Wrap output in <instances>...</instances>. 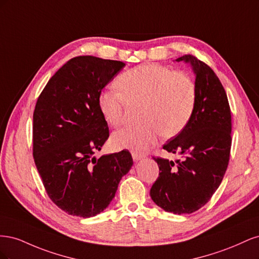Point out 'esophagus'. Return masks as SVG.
<instances>
[{
	"label": "esophagus",
	"instance_id": "34e87169",
	"mask_svg": "<svg viewBox=\"0 0 259 259\" xmlns=\"http://www.w3.org/2000/svg\"><path fill=\"white\" fill-rule=\"evenodd\" d=\"M132 156H133V160H134L135 162H137L139 160H142L143 158H145V155L143 153H138V152H133Z\"/></svg>",
	"mask_w": 259,
	"mask_h": 259
}]
</instances>
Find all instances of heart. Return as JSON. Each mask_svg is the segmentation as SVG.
<instances>
[{"instance_id": "b5f03b06", "label": "heart", "mask_w": 259, "mask_h": 259, "mask_svg": "<svg viewBox=\"0 0 259 259\" xmlns=\"http://www.w3.org/2000/svg\"><path fill=\"white\" fill-rule=\"evenodd\" d=\"M115 89L101 91L98 108L111 126L123 121L126 101H144L140 120L114 132L111 144L115 148L134 152L145 151L163 135L174 137L189 123L197 100L194 81L184 72L171 68L148 64L127 70L117 76Z\"/></svg>"}]
</instances>
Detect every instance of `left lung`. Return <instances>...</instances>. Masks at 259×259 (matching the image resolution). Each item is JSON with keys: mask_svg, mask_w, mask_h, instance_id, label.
Returning <instances> with one entry per match:
<instances>
[{"mask_svg": "<svg viewBox=\"0 0 259 259\" xmlns=\"http://www.w3.org/2000/svg\"><path fill=\"white\" fill-rule=\"evenodd\" d=\"M176 61L190 65L197 100L187 126L163 146L180 159L173 162L154 158L161 171L150 197L165 211L180 215L205 205L222 183L230 158L231 112L225 89L213 70L192 55Z\"/></svg>", "mask_w": 259, "mask_h": 259, "instance_id": "8db88e82", "label": "left lung"}]
</instances>
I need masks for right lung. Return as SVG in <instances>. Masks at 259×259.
I'll return each mask as SVG.
<instances>
[{
	"label": "right lung",
	"mask_w": 259,
	"mask_h": 259,
	"mask_svg": "<svg viewBox=\"0 0 259 259\" xmlns=\"http://www.w3.org/2000/svg\"><path fill=\"white\" fill-rule=\"evenodd\" d=\"M125 67L122 61L79 56L46 84L33 113V158L51 200L72 216L108 207L133 159L128 151L97 159L109 137L98 95Z\"/></svg>",
	"instance_id": "add662e5"
}]
</instances>
